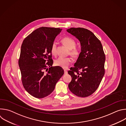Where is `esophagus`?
Instances as JSON below:
<instances>
[{"instance_id": "obj_1", "label": "esophagus", "mask_w": 126, "mask_h": 126, "mask_svg": "<svg viewBox=\"0 0 126 126\" xmlns=\"http://www.w3.org/2000/svg\"><path fill=\"white\" fill-rule=\"evenodd\" d=\"M68 73V72L66 70H64V74H67Z\"/></svg>"}]
</instances>
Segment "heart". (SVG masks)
<instances>
[{"instance_id":"heart-1","label":"heart","mask_w":126,"mask_h":126,"mask_svg":"<svg viewBox=\"0 0 126 126\" xmlns=\"http://www.w3.org/2000/svg\"><path fill=\"white\" fill-rule=\"evenodd\" d=\"M62 41L63 43L68 47V49H70V54L72 55L76 56L79 55L80 51L78 48L75 47L76 43L74 39L70 37L67 36L63 38ZM56 48L57 44L55 42H54L52 44L51 47V52L52 54H56ZM71 62L72 60L69 57H60L55 60V64L57 66H59L63 68H67L71 64Z\"/></svg>"}]
</instances>
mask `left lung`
I'll return each mask as SVG.
<instances>
[{
	"label": "left lung",
	"instance_id": "left-lung-1",
	"mask_svg": "<svg viewBox=\"0 0 126 126\" xmlns=\"http://www.w3.org/2000/svg\"><path fill=\"white\" fill-rule=\"evenodd\" d=\"M67 31L76 37L81 46L74 67L68 72L72 77L68 87L74 95L86 97L96 91L105 74V55L103 46L94 33L87 29L71 28Z\"/></svg>",
	"mask_w": 126,
	"mask_h": 126
}]
</instances>
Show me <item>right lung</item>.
Masks as SVG:
<instances>
[{
  "instance_id": "right-lung-1",
  "label": "right lung",
  "mask_w": 126,
  "mask_h": 126,
  "mask_svg": "<svg viewBox=\"0 0 126 126\" xmlns=\"http://www.w3.org/2000/svg\"><path fill=\"white\" fill-rule=\"evenodd\" d=\"M61 30L40 27L22 42L18 60L22 82L26 91L34 97L40 99L50 95L64 74L61 67L52 66L51 52V45Z\"/></svg>"
}]
</instances>
